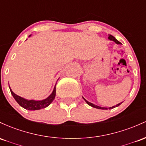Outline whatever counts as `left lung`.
Returning a JSON list of instances; mask_svg holds the SVG:
<instances>
[{
  "mask_svg": "<svg viewBox=\"0 0 146 146\" xmlns=\"http://www.w3.org/2000/svg\"><path fill=\"white\" fill-rule=\"evenodd\" d=\"M108 39H109V40H112V41H114V42H115V43H117V45H120V44H121V43L119 41V40H117V39L115 38H114V36H113L110 35H110H109V36H108ZM83 99L85 100V101H86V102L87 103V104H88V105H89V106H92V107L94 108L101 109V110H108V108L100 107V106H96V105H94V104H92V103L89 102V101H87V100H86V99H84V98H83ZM121 104H122V102H121V103H119V104L116 105V106H112V107H110V108H108V109H109V110H110V109L114 108H116V107H118V106H120V105Z\"/></svg>",
  "mask_w": 146,
  "mask_h": 146,
  "instance_id": "8db88e82",
  "label": "left lung"
}]
</instances>
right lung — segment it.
Wrapping results in <instances>:
<instances>
[{"label": "right lung", "mask_w": 146, "mask_h": 146, "mask_svg": "<svg viewBox=\"0 0 146 146\" xmlns=\"http://www.w3.org/2000/svg\"><path fill=\"white\" fill-rule=\"evenodd\" d=\"M31 35H29V37ZM9 90H10L11 94H12L14 99L16 101V102L20 105L21 107H23V108L26 110H38L45 108L51 104V103L54 101L56 96V85L54 88L52 94L48 97H47L46 99L40 100V101H36V100L33 99L28 100L24 99V98L21 97V96L14 93V92L11 90L10 87H9Z\"/></svg>", "instance_id": "add662e5"}]
</instances>
